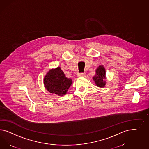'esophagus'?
I'll use <instances>...</instances> for the list:
<instances>
[{
  "mask_svg": "<svg viewBox=\"0 0 149 149\" xmlns=\"http://www.w3.org/2000/svg\"><path fill=\"white\" fill-rule=\"evenodd\" d=\"M85 75H86L85 73H80V74H79L78 75V77H85Z\"/></svg>",
  "mask_w": 149,
  "mask_h": 149,
  "instance_id": "obj_1",
  "label": "esophagus"
}]
</instances>
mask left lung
<instances>
[{
	"label": "left lung",
	"mask_w": 149,
	"mask_h": 149,
	"mask_svg": "<svg viewBox=\"0 0 149 149\" xmlns=\"http://www.w3.org/2000/svg\"><path fill=\"white\" fill-rule=\"evenodd\" d=\"M93 79L97 87L101 88L105 87L106 84V70L103 65H99L97 68L95 70V75L93 77Z\"/></svg>",
	"instance_id": "8db88e82"
}]
</instances>
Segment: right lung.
I'll return each mask as SVG.
<instances>
[{
	"label": "right lung",
	"mask_w": 149,
	"mask_h": 149,
	"mask_svg": "<svg viewBox=\"0 0 149 149\" xmlns=\"http://www.w3.org/2000/svg\"><path fill=\"white\" fill-rule=\"evenodd\" d=\"M43 83L48 92L62 97L67 94L72 82V79L65 77L60 67H58L49 70L44 77Z\"/></svg>",
	"instance_id": "1"
}]
</instances>
